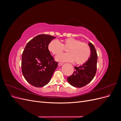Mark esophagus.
Here are the masks:
<instances>
[{"instance_id":"esophagus-1","label":"esophagus","mask_w":121,"mask_h":121,"mask_svg":"<svg viewBox=\"0 0 121 121\" xmlns=\"http://www.w3.org/2000/svg\"><path fill=\"white\" fill-rule=\"evenodd\" d=\"M63 63H58V65H60H60H63Z\"/></svg>"}]
</instances>
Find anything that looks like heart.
I'll return each instance as SVG.
<instances>
[{
	"label": "heart",
	"instance_id": "obj_1",
	"mask_svg": "<svg viewBox=\"0 0 121 121\" xmlns=\"http://www.w3.org/2000/svg\"><path fill=\"white\" fill-rule=\"evenodd\" d=\"M68 48V53L58 55L56 60L59 61H75L76 64L83 65L89 60L91 54L89 45L86 42H81L80 40L74 38H67L58 42L53 40L49 43L48 50L54 55H57Z\"/></svg>",
	"mask_w": 121,
	"mask_h": 121
}]
</instances>
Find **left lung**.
<instances>
[{
	"label": "left lung",
	"mask_w": 121,
	"mask_h": 121,
	"mask_svg": "<svg viewBox=\"0 0 121 121\" xmlns=\"http://www.w3.org/2000/svg\"><path fill=\"white\" fill-rule=\"evenodd\" d=\"M88 44L91 49V54L86 63L79 67H74L73 74L67 77L69 84L73 86L81 88L92 81L96 73L97 54L95 47L91 43Z\"/></svg>",
	"instance_id": "8db88e82"
}]
</instances>
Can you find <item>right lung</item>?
<instances>
[{"instance_id":"1","label":"right lung","mask_w":121,"mask_h":121,"mask_svg":"<svg viewBox=\"0 0 121 121\" xmlns=\"http://www.w3.org/2000/svg\"><path fill=\"white\" fill-rule=\"evenodd\" d=\"M55 37L41 34L31 39L26 46L22 56V72L26 80L32 86L42 87L50 81L58 63L48 48Z\"/></svg>"}]
</instances>
